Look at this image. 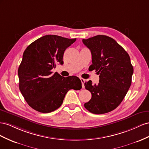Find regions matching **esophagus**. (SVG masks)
I'll use <instances>...</instances> for the list:
<instances>
[{
    "label": "esophagus",
    "mask_w": 149,
    "mask_h": 149,
    "mask_svg": "<svg viewBox=\"0 0 149 149\" xmlns=\"http://www.w3.org/2000/svg\"><path fill=\"white\" fill-rule=\"evenodd\" d=\"M80 80H81L82 88H84V83H85V79H82V78H80Z\"/></svg>",
    "instance_id": "34e87169"
}]
</instances>
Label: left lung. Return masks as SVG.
I'll return each mask as SVG.
<instances>
[{"instance_id": "8db88e82", "label": "left lung", "mask_w": 149, "mask_h": 149, "mask_svg": "<svg viewBox=\"0 0 149 149\" xmlns=\"http://www.w3.org/2000/svg\"><path fill=\"white\" fill-rule=\"evenodd\" d=\"M90 49L92 64L99 82L92 85L91 80L85 82V88L92 93V98L84 104L89 112L102 114L116 109L124 99L132 83L134 68L128 53L112 38L98 35L83 39Z\"/></svg>"}]
</instances>
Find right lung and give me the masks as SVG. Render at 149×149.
I'll list each match as a JSON object with an SVG mask.
<instances>
[{
    "mask_svg": "<svg viewBox=\"0 0 149 149\" xmlns=\"http://www.w3.org/2000/svg\"><path fill=\"white\" fill-rule=\"evenodd\" d=\"M76 39L47 35L37 39L25 50L18 69L19 89L30 107L42 113L60 107L70 89L80 90L77 77H62L51 71L63 63L65 49Z\"/></svg>",
    "mask_w": 149,
    "mask_h": 149,
    "instance_id": "add662e5",
    "label": "right lung"
}]
</instances>
